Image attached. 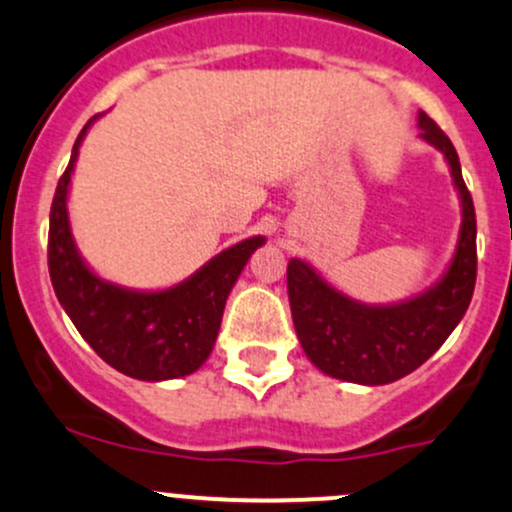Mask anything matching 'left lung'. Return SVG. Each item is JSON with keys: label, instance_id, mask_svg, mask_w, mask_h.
<instances>
[{"label": "left lung", "instance_id": "8db88e82", "mask_svg": "<svg viewBox=\"0 0 512 512\" xmlns=\"http://www.w3.org/2000/svg\"><path fill=\"white\" fill-rule=\"evenodd\" d=\"M422 139L444 153L464 205L459 249L447 276L420 298L390 307H366L344 298L307 266L288 263V298L307 359L327 376L383 386L408 376L444 344L464 317L476 285V210L461 178L459 156L434 119L420 112Z\"/></svg>", "mask_w": 512, "mask_h": 512}]
</instances>
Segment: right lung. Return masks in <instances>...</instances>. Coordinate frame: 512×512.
Instances as JSON below:
<instances>
[{
	"label": "right lung",
	"instance_id": "right-lung-1",
	"mask_svg": "<svg viewBox=\"0 0 512 512\" xmlns=\"http://www.w3.org/2000/svg\"><path fill=\"white\" fill-rule=\"evenodd\" d=\"M92 119L80 131L53 195L48 229V273L53 290L82 339L112 368L141 381L188 376L210 356L229 290L249 256L263 244V236L222 251L185 283L161 293H131L104 283L90 273L75 251L65 210L70 173Z\"/></svg>",
	"mask_w": 512,
	"mask_h": 512
}]
</instances>
